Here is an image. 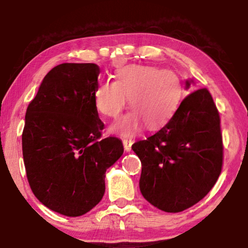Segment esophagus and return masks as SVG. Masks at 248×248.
Here are the masks:
<instances>
[{
  "instance_id": "esophagus-1",
  "label": "esophagus",
  "mask_w": 248,
  "mask_h": 248,
  "mask_svg": "<svg viewBox=\"0 0 248 248\" xmlns=\"http://www.w3.org/2000/svg\"><path fill=\"white\" fill-rule=\"evenodd\" d=\"M132 144H133V140H132V139H124V140H123V145H124L125 151H126V152L131 150Z\"/></svg>"
}]
</instances>
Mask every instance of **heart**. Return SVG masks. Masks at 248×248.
Returning <instances> with one entry per match:
<instances>
[{
	"label": "heart",
	"instance_id": "1",
	"mask_svg": "<svg viewBox=\"0 0 248 248\" xmlns=\"http://www.w3.org/2000/svg\"><path fill=\"white\" fill-rule=\"evenodd\" d=\"M181 79L172 71L130 64L118 69L115 81H104L93 91V104L104 116L116 118L130 98V113L117 121L111 131L131 137L145 124L150 130L164 126L181 104Z\"/></svg>",
	"mask_w": 248,
	"mask_h": 248
}]
</instances>
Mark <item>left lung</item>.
Here are the masks:
<instances>
[{"label": "left lung", "mask_w": 248, "mask_h": 248, "mask_svg": "<svg viewBox=\"0 0 248 248\" xmlns=\"http://www.w3.org/2000/svg\"><path fill=\"white\" fill-rule=\"evenodd\" d=\"M132 149L142 164L140 191L152 205L175 213L201 201L223 160L219 111L209 90L187 94L165 126Z\"/></svg>", "instance_id": "8db88e82"}]
</instances>
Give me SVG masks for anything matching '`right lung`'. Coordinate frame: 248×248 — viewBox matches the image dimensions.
Returning a JSON list of instances; mask_svg holds the SVG:
<instances>
[{
  "label": "right lung",
  "mask_w": 248,
  "mask_h": 248,
  "mask_svg": "<svg viewBox=\"0 0 248 248\" xmlns=\"http://www.w3.org/2000/svg\"><path fill=\"white\" fill-rule=\"evenodd\" d=\"M99 72L93 63L53 67L26 111L22 155L30 188L67 217L100 202L106 170L124 152L120 139H101L105 125L93 104Z\"/></svg>",
  "instance_id": "1"
}]
</instances>
